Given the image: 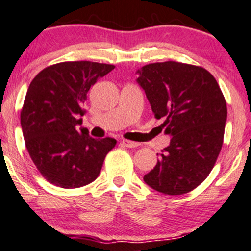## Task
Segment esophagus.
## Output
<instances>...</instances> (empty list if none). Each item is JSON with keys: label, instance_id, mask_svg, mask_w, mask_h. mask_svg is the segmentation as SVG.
Returning a JSON list of instances; mask_svg holds the SVG:
<instances>
[{"label": "esophagus", "instance_id": "1", "mask_svg": "<svg viewBox=\"0 0 251 251\" xmlns=\"http://www.w3.org/2000/svg\"><path fill=\"white\" fill-rule=\"evenodd\" d=\"M121 144H123L124 147H126V148H137L139 145L138 143L131 142V140H127V139H123V140H121Z\"/></svg>", "mask_w": 251, "mask_h": 251}]
</instances>
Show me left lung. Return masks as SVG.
Returning a JSON list of instances; mask_svg holds the SVG:
<instances>
[{
	"mask_svg": "<svg viewBox=\"0 0 251 251\" xmlns=\"http://www.w3.org/2000/svg\"><path fill=\"white\" fill-rule=\"evenodd\" d=\"M156 119L172 136L144 181L155 191L181 195L197 188L213 169L223 147L226 101L206 69L178 62L151 63L138 70Z\"/></svg>",
	"mask_w": 251,
	"mask_h": 251,
	"instance_id": "8db88e82",
	"label": "left lung"
}]
</instances>
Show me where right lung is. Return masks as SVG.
Returning <instances> with one entry per match:
<instances>
[{
	"instance_id": "add662e5",
	"label": "right lung",
	"mask_w": 251,
	"mask_h": 251,
	"mask_svg": "<svg viewBox=\"0 0 251 251\" xmlns=\"http://www.w3.org/2000/svg\"><path fill=\"white\" fill-rule=\"evenodd\" d=\"M115 67L88 62H62L33 78L20 119L27 151L45 180L60 188H78L98 177L104 157L117 144L94 139L87 128L76 131L84 115L90 87Z\"/></svg>"
}]
</instances>
